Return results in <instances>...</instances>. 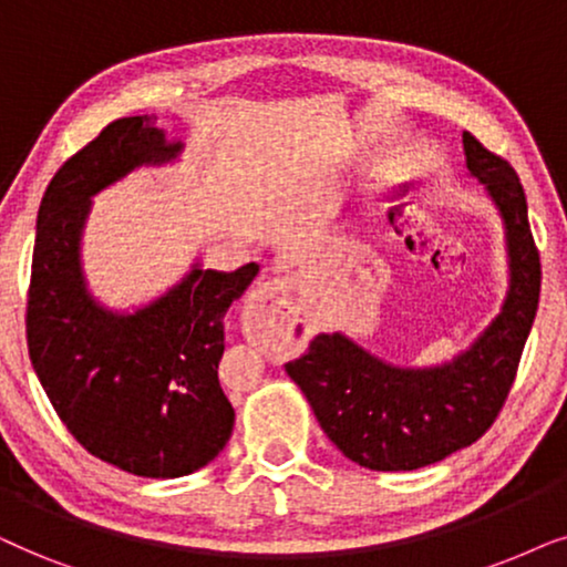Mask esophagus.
<instances>
[{
    "label": "esophagus",
    "mask_w": 567,
    "mask_h": 567,
    "mask_svg": "<svg viewBox=\"0 0 567 567\" xmlns=\"http://www.w3.org/2000/svg\"><path fill=\"white\" fill-rule=\"evenodd\" d=\"M282 292H288V282L285 279H267V282L256 285V290L251 292V303L264 306L267 300L282 296Z\"/></svg>",
    "instance_id": "34e87169"
}]
</instances>
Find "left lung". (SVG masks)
Listing matches in <instances>:
<instances>
[{
    "label": "left lung",
    "mask_w": 567,
    "mask_h": 567,
    "mask_svg": "<svg viewBox=\"0 0 567 567\" xmlns=\"http://www.w3.org/2000/svg\"><path fill=\"white\" fill-rule=\"evenodd\" d=\"M466 168L503 217L508 296L470 350L433 368L383 362L344 334H319L285 371L329 441L375 472H412L472 446L493 425L516 379L539 306L542 267L524 186L508 161L462 134Z\"/></svg>",
    "instance_id": "8db88e82"
}]
</instances>
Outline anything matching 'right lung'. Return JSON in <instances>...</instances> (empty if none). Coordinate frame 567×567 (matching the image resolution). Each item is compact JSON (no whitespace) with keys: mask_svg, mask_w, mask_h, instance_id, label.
I'll list each match as a JSON object with an SVG mask.
<instances>
[{"mask_svg":"<svg viewBox=\"0 0 567 567\" xmlns=\"http://www.w3.org/2000/svg\"><path fill=\"white\" fill-rule=\"evenodd\" d=\"M181 147L155 116H126L56 171L38 209L25 316L30 362L59 420L101 462L153 480L202 470L228 443L236 412L217 381L223 319L259 264H194L165 296L116 313L87 292L80 240L97 192Z\"/></svg>","mask_w":567,"mask_h":567,"instance_id":"right-lung-1","label":"right lung"}]
</instances>
